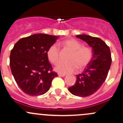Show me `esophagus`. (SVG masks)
Listing matches in <instances>:
<instances>
[{
  "label": "esophagus",
  "instance_id": "34e87169",
  "mask_svg": "<svg viewBox=\"0 0 123 123\" xmlns=\"http://www.w3.org/2000/svg\"><path fill=\"white\" fill-rule=\"evenodd\" d=\"M58 76H59V77H64V76H65V74H61V73H58Z\"/></svg>",
  "mask_w": 123,
  "mask_h": 123
}]
</instances>
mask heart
Instances as JSON below:
<instances>
[{
  "instance_id": "1",
  "label": "heart",
  "mask_w": 123,
  "mask_h": 123,
  "mask_svg": "<svg viewBox=\"0 0 123 123\" xmlns=\"http://www.w3.org/2000/svg\"><path fill=\"white\" fill-rule=\"evenodd\" d=\"M63 50L70 52L67 58L68 62L59 63L55 67L57 72L62 74H68L77 69H85L91 62L93 51L91 48L82 45L81 43L74 38L66 39L59 43ZM47 57L54 65H56L60 61V51L56 44H52L47 50Z\"/></svg>"
}]
</instances>
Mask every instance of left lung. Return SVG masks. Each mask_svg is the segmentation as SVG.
I'll use <instances>...</instances> for the list:
<instances>
[{
	"mask_svg": "<svg viewBox=\"0 0 123 123\" xmlns=\"http://www.w3.org/2000/svg\"><path fill=\"white\" fill-rule=\"evenodd\" d=\"M92 48L93 58L81 74L77 75L74 85L69 87L73 95L86 97L92 95L101 87L107 77L112 58L108 46L100 38L86 34L77 35Z\"/></svg>",
	"mask_w": 123,
	"mask_h": 123,
	"instance_id": "obj_1",
	"label": "left lung"
}]
</instances>
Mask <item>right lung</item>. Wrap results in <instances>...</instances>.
Segmentation results:
<instances>
[{"mask_svg": "<svg viewBox=\"0 0 123 123\" xmlns=\"http://www.w3.org/2000/svg\"><path fill=\"white\" fill-rule=\"evenodd\" d=\"M58 37L34 34L19 39L10 54V67L15 80L25 94L43 95L49 90L58 74L53 71L47 50Z\"/></svg>", "mask_w": 123, "mask_h": 123, "instance_id": "add662e5", "label": "right lung"}]
</instances>
